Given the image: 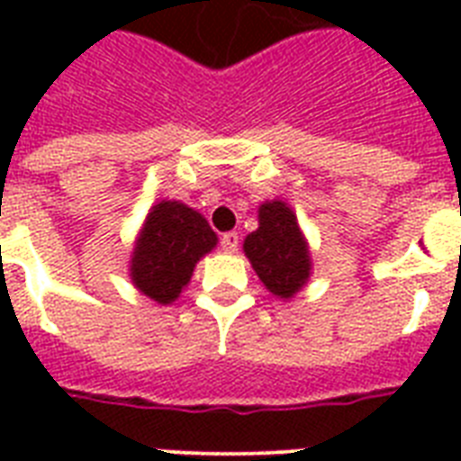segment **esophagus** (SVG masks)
Returning a JSON list of instances; mask_svg holds the SVG:
<instances>
[{
  "label": "esophagus",
  "mask_w": 461,
  "mask_h": 461,
  "mask_svg": "<svg viewBox=\"0 0 461 461\" xmlns=\"http://www.w3.org/2000/svg\"><path fill=\"white\" fill-rule=\"evenodd\" d=\"M220 249H222L224 253H234L239 249V234L237 231H227V234H222L220 237Z\"/></svg>",
  "instance_id": "34e87169"
}]
</instances>
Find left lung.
<instances>
[{
  "label": "left lung",
  "mask_w": 461,
  "mask_h": 461,
  "mask_svg": "<svg viewBox=\"0 0 461 461\" xmlns=\"http://www.w3.org/2000/svg\"><path fill=\"white\" fill-rule=\"evenodd\" d=\"M244 253L260 282L277 299H294L311 280V249L296 212L282 198L260 203L258 230L244 239Z\"/></svg>",
  "instance_id": "obj_1"
}]
</instances>
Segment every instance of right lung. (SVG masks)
<instances>
[{
    "label": "right lung",
    "mask_w": 461,
    "mask_h": 461,
    "mask_svg": "<svg viewBox=\"0 0 461 461\" xmlns=\"http://www.w3.org/2000/svg\"><path fill=\"white\" fill-rule=\"evenodd\" d=\"M215 246L217 234L198 210L181 201H159L133 241L129 277L140 294L167 306L179 299L195 263Z\"/></svg>",
    "instance_id": "1"
}]
</instances>
